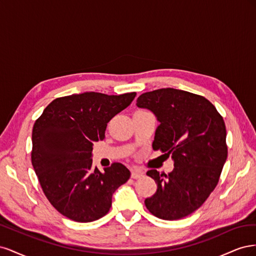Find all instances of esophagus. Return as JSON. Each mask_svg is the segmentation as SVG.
Returning a JSON list of instances; mask_svg holds the SVG:
<instances>
[{
    "label": "esophagus",
    "mask_w": 256,
    "mask_h": 256,
    "mask_svg": "<svg viewBox=\"0 0 256 256\" xmlns=\"http://www.w3.org/2000/svg\"><path fill=\"white\" fill-rule=\"evenodd\" d=\"M143 177V174L141 172H138V171H131V178H134V180H138V178Z\"/></svg>",
    "instance_id": "1"
}]
</instances>
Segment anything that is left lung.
I'll return each mask as SVG.
<instances>
[{
  "label": "left lung",
  "instance_id": "1",
  "mask_svg": "<svg viewBox=\"0 0 256 256\" xmlns=\"http://www.w3.org/2000/svg\"><path fill=\"white\" fill-rule=\"evenodd\" d=\"M136 106L160 122L152 150L174 160L168 175L157 170L146 173L158 188L145 206L159 219H182L202 206L219 182L228 158L226 124L209 100L182 90L144 92Z\"/></svg>",
  "mask_w": 256,
  "mask_h": 256
}]
</instances>
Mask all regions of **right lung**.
I'll list each match as a JSON object with an SVG mask.
<instances>
[{
  "label": "right lung",
  "instance_id": "right-lung-1",
  "mask_svg": "<svg viewBox=\"0 0 256 256\" xmlns=\"http://www.w3.org/2000/svg\"><path fill=\"white\" fill-rule=\"evenodd\" d=\"M136 92H88L54 99L34 124L32 166L51 205L66 218L92 222L110 210L112 196L130 177L118 162L102 173L92 166V143L104 140L108 122L131 104Z\"/></svg>",
  "mask_w": 256,
  "mask_h": 256
}]
</instances>
